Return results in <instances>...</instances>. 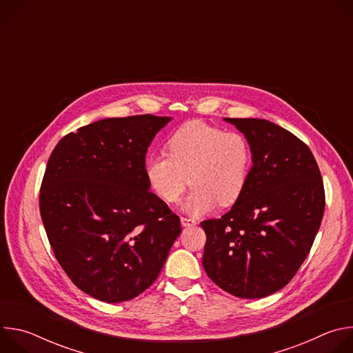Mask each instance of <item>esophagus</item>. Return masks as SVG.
<instances>
[{"label": "esophagus", "mask_w": 353, "mask_h": 353, "mask_svg": "<svg viewBox=\"0 0 353 353\" xmlns=\"http://www.w3.org/2000/svg\"><path fill=\"white\" fill-rule=\"evenodd\" d=\"M180 222H181V225H183L184 228H190V226H195V225H196V222H195L194 219H191V218H185V216H181Z\"/></svg>", "instance_id": "34e87169"}]
</instances>
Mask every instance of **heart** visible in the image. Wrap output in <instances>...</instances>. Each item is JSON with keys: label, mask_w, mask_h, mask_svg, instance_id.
Instances as JSON below:
<instances>
[{"label": "heart", "mask_w": 353, "mask_h": 353, "mask_svg": "<svg viewBox=\"0 0 353 353\" xmlns=\"http://www.w3.org/2000/svg\"><path fill=\"white\" fill-rule=\"evenodd\" d=\"M166 150L168 155L146 159V180L168 204L192 185L183 204L190 215L205 214L216 204L230 207L247 187L253 152L241 132L191 121L172 134Z\"/></svg>", "instance_id": "heart-1"}]
</instances>
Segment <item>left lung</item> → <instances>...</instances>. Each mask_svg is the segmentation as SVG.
Instances as JSON below:
<instances>
[{
  "mask_svg": "<svg viewBox=\"0 0 353 353\" xmlns=\"http://www.w3.org/2000/svg\"><path fill=\"white\" fill-rule=\"evenodd\" d=\"M253 152L247 187L229 212L201 222L203 265L225 292L260 299L282 289L303 264L320 229L325 192L310 148L261 119H226Z\"/></svg>",
  "mask_w": 353,
  "mask_h": 353,
  "instance_id": "8db88e82",
  "label": "left lung"
}]
</instances>
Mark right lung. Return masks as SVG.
<instances>
[{"label": "right lung", "mask_w": 353, "mask_h": 353, "mask_svg": "<svg viewBox=\"0 0 353 353\" xmlns=\"http://www.w3.org/2000/svg\"><path fill=\"white\" fill-rule=\"evenodd\" d=\"M169 121L99 120L67 134L48 158L39 207L50 245L75 286L106 303L152 285L181 232L145 174L148 146Z\"/></svg>", "instance_id": "add662e5"}]
</instances>
